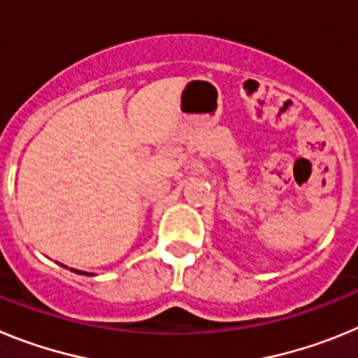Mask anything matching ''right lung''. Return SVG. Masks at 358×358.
Wrapping results in <instances>:
<instances>
[{
    "mask_svg": "<svg viewBox=\"0 0 358 358\" xmlns=\"http://www.w3.org/2000/svg\"><path fill=\"white\" fill-rule=\"evenodd\" d=\"M62 267H66V265H62ZM71 271H73V273H77V274H87V276H93V274H91V273H84V271H77V268H71Z\"/></svg>",
    "mask_w": 358,
    "mask_h": 358,
    "instance_id": "right-lung-1",
    "label": "right lung"
}]
</instances>
